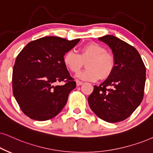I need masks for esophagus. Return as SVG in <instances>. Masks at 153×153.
Returning a JSON list of instances; mask_svg holds the SVG:
<instances>
[{"mask_svg": "<svg viewBox=\"0 0 153 153\" xmlns=\"http://www.w3.org/2000/svg\"><path fill=\"white\" fill-rule=\"evenodd\" d=\"M76 85H77V86H80V85H82V82H81V81L77 80H76Z\"/></svg>", "mask_w": 153, "mask_h": 153, "instance_id": "esophagus-1", "label": "esophagus"}]
</instances>
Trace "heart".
I'll use <instances>...</instances> for the list:
<instances>
[{"instance_id": "obj_1", "label": "heart", "mask_w": 153, "mask_h": 153, "mask_svg": "<svg viewBox=\"0 0 153 153\" xmlns=\"http://www.w3.org/2000/svg\"><path fill=\"white\" fill-rule=\"evenodd\" d=\"M106 49L99 44H87L80 49V53L69 51L63 56V63L69 71L78 73L84 62L87 68L77 74L82 80L96 81L100 78H107L111 74L114 68V59Z\"/></svg>"}]
</instances>
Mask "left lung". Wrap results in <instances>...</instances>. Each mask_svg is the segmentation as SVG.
Here are the masks:
<instances>
[{
  "label": "left lung",
  "mask_w": 153,
  "mask_h": 153,
  "mask_svg": "<svg viewBox=\"0 0 153 153\" xmlns=\"http://www.w3.org/2000/svg\"><path fill=\"white\" fill-rule=\"evenodd\" d=\"M111 49L114 68L88 97L90 109L100 119L116 123L127 119L142 102L146 84V66L138 51L117 36L98 38Z\"/></svg>",
  "instance_id": "left-lung-1"
}]
</instances>
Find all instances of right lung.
I'll return each mask as SVG.
<instances>
[{
	"label": "right lung",
	"mask_w": 153,
	"mask_h": 153,
	"mask_svg": "<svg viewBox=\"0 0 153 153\" xmlns=\"http://www.w3.org/2000/svg\"><path fill=\"white\" fill-rule=\"evenodd\" d=\"M45 36L30 42L15 60L13 92L20 109L31 119L46 121L65 107L76 82L63 63V56L80 42ZM64 81L63 86L58 82Z\"/></svg>",
	"instance_id": "right-lung-1"
}]
</instances>
